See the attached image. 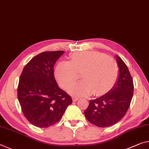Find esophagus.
<instances>
[{
    "label": "esophagus",
    "mask_w": 149,
    "mask_h": 149,
    "mask_svg": "<svg viewBox=\"0 0 149 149\" xmlns=\"http://www.w3.org/2000/svg\"><path fill=\"white\" fill-rule=\"evenodd\" d=\"M79 100V97H73V101H76Z\"/></svg>",
    "instance_id": "obj_1"
}]
</instances>
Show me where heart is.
<instances>
[{
  "mask_svg": "<svg viewBox=\"0 0 149 149\" xmlns=\"http://www.w3.org/2000/svg\"><path fill=\"white\" fill-rule=\"evenodd\" d=\"M70 59V62L58 63L55 75L61 86L68 89L75 83L81 74L83 81L68 90L72 94L102 95L107 93L116 82L119 72L117 63L114 58L104 53L81 52L72 54Z\"/></svg>",
  "mask_w": 149,
  "mask_h": 149,
  "instance_id": "b5f03b06",
  "label": "heart"
}]
</instances>
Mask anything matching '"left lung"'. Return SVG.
<instances>
[{
	"instance_id": "1",
	"label": "left lung",
	"mask_w": 149,
	"mask_h": 149,
	"mask_svg": "<svg viewBox=\"0 0 149 149\" xmlns=\"http://www.w3.org/2000/svg\"><path fill=\"white\" fill-rule=\"evenodd\" d=\"M116 59L119 69L117 83L108 93L89 101L84 112L87 121L102 128L114 125L125 115L133 95V81L128 68L119 56Z\"/></svg>"
}]
</instances>
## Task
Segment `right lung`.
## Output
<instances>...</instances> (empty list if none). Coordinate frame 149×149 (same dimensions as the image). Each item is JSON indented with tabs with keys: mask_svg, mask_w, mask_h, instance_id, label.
<instances>
[{
	"mask_svg": "<svg viewBox=\"0 0 149 149\" xmlns=\"http://www.w3.org/2000/svg\"><path fill=\"white\" fill-rule=\"evenodd\" d=\"M64 52H44L24 66L18 82L17 95L24 115L40 128L53 125L62 118L72 99L58 87L54 65Z\"/></svg>",
	"mask_w": 149,
	"mask_h": 149,
	"instance_id": "add662e5",
	"label": "right lung"
}]
</instances>
